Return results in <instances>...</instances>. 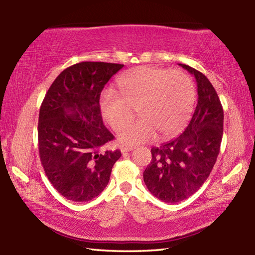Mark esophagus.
Wrapping results in <instances>:
<instances>
[{
	"mask_svg": "<svg viewBox=\"0 0 255 255\" xmlns=\"http://www.w3.org/2000/svg\"><path fill=\"white\" fill-rule=\"evenodd\" d=\"M132 149H134V147H132V145H122V147H121L122 153L129 152V151H131Z\"/></svg>",
	"mask_w": 255,
	"mask_h": 255,
	"instance_id": "esophagus-1",
	"label": "esophagus"
}]
</instances>
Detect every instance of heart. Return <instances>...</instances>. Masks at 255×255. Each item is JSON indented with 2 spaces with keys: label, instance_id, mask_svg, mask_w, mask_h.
<instances>
[{
  "label": "heart",
  "instance_id": "obj_1",
  "mask_svg": "<svg viewBox=\"0 0 255 255\" xmlns=\"http://www.w3.org/2000/svg\"><path fill=\"white\" fill-rule=\"evenodd\" d=\"M116 92L106 90L99 100L102 117L114 130H121L138 105L137 121L119 132L122 143L138 144L175 137L192 115L196 90L193 80L182 71L143 66L119 78Z\"/></svg>",
  "mask_w": 255,
  "mask_h": 255
}]
</instances>
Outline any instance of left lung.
<instances>
[{
    "instance_id": "8db88e82",
    "label": "left lung",
    "mask_w": 255,
    "mask_h": 255,
    "mask_svg": "<svg viewBox=\"0 0 255 255\" xmlns=\"http://www.w3.org/2000/svg\"><path fill=\"white\" fill-rule=\"evenodd\" d=\"M197 83V105L185 130L175 139L151 149L143 181L162 202L175 204L196 193L217 161L224 131V110L217 92L205 75L181 64Z\"/></svg>"
}]
</instances>
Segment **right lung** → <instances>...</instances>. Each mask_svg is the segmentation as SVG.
Masks as SVG:
<instances>
[{
    "label": "right lung",
    "instance_id": "add662e5",
    "mask_svg": "<svg viewBox=\"0 0 255 255\" xmlns=\"http://www.w3.org/2000/svg\"><path fill=\"white\" fill-rule=\"evenodd\" d=\"M124 64L80 62L58 75L41 103L38 145L48 180L63 197L89 202L110 182L119 150L102 151L114 136L103 124L99 100Z\"/></svg>",
    "mask_w": 255,
    "mask_h": 255
}]
</instances>
